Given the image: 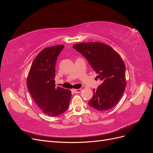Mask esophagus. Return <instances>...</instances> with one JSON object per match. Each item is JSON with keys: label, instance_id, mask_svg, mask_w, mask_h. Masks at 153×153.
Returning <instances> with one entry per match:
<instances>
[{"label": "esophagus", "instance_id": "esophagus-1", "mask_svg": "<svg viewBox=\"0 0 153 153\" xmlns=\"http://www.w3.org/2000/svg\"><path fill=\"white\" fill-rule=\"evenodd\" d=\"M72 91L75 93H80V92L82 91V89H73Z\"/></svg>", "mask_w": 153, "mask_h": 153}]
</instances>
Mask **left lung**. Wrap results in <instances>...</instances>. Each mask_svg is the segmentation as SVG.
Segmentation results:
<instances>
[{
  "instance_id": "left-lung-1",
  "label": "left lung",
  "mask_w": 153,
  "mask_h": 153,
  "mask_svg": "<svg viewBox=\"0 0 153 153\" xmlns=\"http://www.w3.org/2000/svg\"><path fill=\"white\" fill-rule=\"evenodd\" d=\"M98 73L102 82L89 101L91 107L100 111L108 110L116 105L126 87L125 64L121 56L108 45L98 42L82 43L73 45Z\"/></svg>"
}]
</instances>
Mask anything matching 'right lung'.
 <instances>
[{
	"label": "right lung",
	"mask_w": 153,
	"mask_h": 153,
	"mask_svg": "<svg viewBox=\"0 0 153 153\" xmlns=\"http://www.w3.org/2000/svg\"><path fill=\"white\" fill-rule=\"evenodd\" d=\"M64 45L43 49L32 63L27 86L32 98L49 116L56 117L68 110L71 97L70 90L55 87V64Z\"/></svg>",
	"instance_id": "right-lung-1"
}]
</instances>
